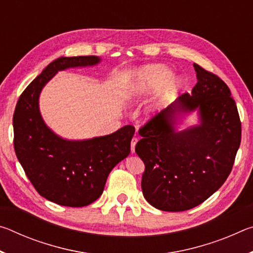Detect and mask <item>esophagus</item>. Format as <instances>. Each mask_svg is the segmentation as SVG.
I'll return each instance as SVG.
<instances>
[{
  "label": "esophagus",
  "instance_id": "1",
  "mask_svg": "<svg viewBox=\"0 0 253 253\" xmlns=\"http://www.w3.org/2000/svg\"><path fill=\"white\" fill-rule=\"evenodd\" d=\"M137 142H138V139H137V137H134V138L131 139V143H130V146H131V153H135V146Z\"/></svg>",
  "mask_w": 253,
  "mask_h": 253
}]
</instances>
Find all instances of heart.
I'll use <instances>...</instances> for the list:
<instances>
[{
  "label": "heart",
  "instance_id": "1",
  "mask_svg": "<svg viewBox=\"0 0 253 253\" xmlns=\"http://www.w3.org/2000/svg\"><path fill=\"white\" fill-rule=\"evenodd\" d=\"M160 95L148 106L147 114L149 116H155L168 107L181 88L182 83L177 78H173V72L168 67L156 65L143 68L137 72L134 80L128 87L126 95L130 99L146 96L148 93L162 88Z\"/></svg>",
  "mask_w": 253,
  "mask_h": 253
}]
</instances>
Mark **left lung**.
Masks as SVG:
<instances>
[{"label": "left lung", "mask_w": 253, "mask_h": 253, "mask_svg": "<svg viewBox=\"0 0 253 253\" xmlns=\"http://www.w3.org/2000/svg\"><path fill=\"white\" fill-rule=\"evenodd\" d=\"M198 83L139 129L135 152L145 164L144 198L154 208L181 212L223 185L241 143V122L223 80L194 63ZM198 110L200 125L176 131L179 114Z\"/></svg>", "instance_id": "1"}]
</instances>
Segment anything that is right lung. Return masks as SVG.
I'll return each instance as SVG.
<instances>
[{"mask_svg": "<svg viewBox=\"0 0 253 253\" xmlns=\"http://www.w3.org/2000/svg\"><path fill=\"white\" fill-rule=\"evenodd\" d=\"M99 62L96 55L58 58L25 88L14 110V151L20 164L38 193L63 207L95 202L110 170L130 153L131 125L110 135L68 140L54 134L41 117L40 92L58 71Z\"/></svg>", "mask_w": 253, "mask_h": 253, "instance_id": "obj_1", "label": "right lung"}]
</instances>
